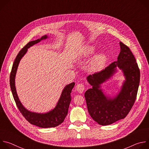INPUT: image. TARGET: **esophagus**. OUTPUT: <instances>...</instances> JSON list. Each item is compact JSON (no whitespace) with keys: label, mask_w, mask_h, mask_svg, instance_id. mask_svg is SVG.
<instances>
[{"label":"esophagus","mask_w":149,"mask_h":149,"mask_svg":"<svg viewBox=\"0 0 149 149\" xmlns=\"http://www.w3.org/2000/svg\"><path fill=\"white\" fill-rule=\"evenodd\" d=\"M76 90L78 93H82L85 90V87L83 84H78L76 86Z\"/></svg>","instance_id":"34e87169"}]
</instances>
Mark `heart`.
I'll return each instance as SVG.
<instances>
[{
	"instance_id": "obj_1",
	"label": "heart",
	"mask_w": 149,
	"mask_h": 149,
	"mask_svg": "<svg viewBox=\"0 0 149 149\" xmlns=\"http://www.w3.org/2000/svg\"><path fill=\"white\" fill-rule=\"evenodd\" d=\"M95 51V47L92 45H89L86 47L84 51L81 58H86L92 55ZM107 58L105 54L103 53L98 54L95 55L93 58L90 62L88 65V70L91 72H97L101 70L104 67L106 62H107Z\"/></svg>"
}]
</instances>
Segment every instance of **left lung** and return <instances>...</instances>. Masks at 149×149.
<instances>
[{"mask_svg": "<svg viewBox=\"0 0 149 149\" xmlns=\"http://www.w3.org/2000/svg\"><path fill=\"white\" fill-rule=\"evenodd\" d=\"M120 52L117 61L99 72L87 77L92 86L85 93L87 109L92 118L98 124L107 125L124 118L135 102L140 83V70L130 48L120 42ZM121 69L125 77L121 90L113 97L106 96L100 85Z\"/></svg>", "mask_w": 149, "mask_h": 149, "instance_id": "1", "label": "left lung"}]
</instances>
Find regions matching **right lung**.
Segmentation results:
<instances>
[{
  "instance_id": "right-lung-1",
  "label": "right lung",
  "mask_w": 149,
  "mask_h": 149,
  "mask_svg": "<svg viewBox=\"0 0 149 149\" xmlns=\"http://www.w3.org/2000/svg\"><path fill=\"white\" fill-rule=\"evenodd\" d=\"M47 38L48 36L44 35L42 36L40 39L31 41L21 49L16 56V58L13 62L10 75V88L18 109L19 110L20 112L22 113L23 116L26 118V120L31 124L38 126L41 127V128L55 127L64 121V119L68 114V108L71 101V93L75 86L74 82L67 85L63 89L61 97L55 107L53 110L45 113H38L30 111L25 109L20 101L15 87V77L20 61L26 53L28 48L35 44H36L42 40H44Z\"/></svg>"
}]
</instances>
